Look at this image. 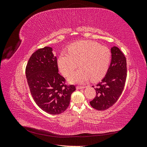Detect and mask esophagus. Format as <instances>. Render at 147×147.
<instances>
[{
	"mask_svg": "<svg viewBox=\"0 0 147 147\" xmlns=\"http://www.w3.org/2000/svg\"><path fill=\"white\" fill-rule=\"evenodd\" d=\"M86 88L85 86H77L76 87L77 90H80V89H84V88Z\"/></svg>",
	"mask_w": 147,
	"mask_h": 147,
	"instance_id": "1",
	"label": "esophagus"
}]
</instances>
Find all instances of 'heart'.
I'll return each instance as SVG.
<instances>
[{
  "label": "heart",
  "instance_id": "obj_1",
  "mask_svg": "<svg viewBox=\"0 0 147 147\" xmlns=\"http://www.w3.org/2000/svg\"><path fill=\"white\" fill-rule=\"evenodd\" d=\"M111 61V52L108 48L97 42L80 41L72 43L68 51H63L57 58V65L61 72L67 76L71 83L83 84L91 79L99 80L107 74Z\"/></svg>",
  "mask_w": 147,
  "mask_h": 147
}]
</instances>
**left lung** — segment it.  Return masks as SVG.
Listing matches in <instances>:
<instances>
[{
  "instance_id": "8db88e82",
  "label": "left lung",
  "mask_w": 147,
  "mask_h": 147,
  "mask_svg": "<svg viewBox=\"0 0 147 147\" xmlns=\"http://www.w3.org/2000/svg\"><path fill=\"white\" fill-rule=\"evenodd\" d=\"M110 50L112 59L107 72L96 84V96L90 102L92 107L97 110H104L112 107L121 96L126 82V57L117 47L111 48Z\"/></svg>"
}]
</instances>
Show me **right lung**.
<instances>
[{"label": "right lung", "mask_w": 147, "mask_h": 147, "mask_svg": "<svg viewBox=\"0 0 147 147\" xmlns=\"http://www.w3.org/2000/svg\"><path fill=\"white\" fill-rule=\"evenodd\" d=\"M26 75L34 101L44 112L59 115L68 107L75 86L64 84L51 47H45L33 53L26 66Z\"/></svg>", "instance_id": "add662e5"}]
</instances>
